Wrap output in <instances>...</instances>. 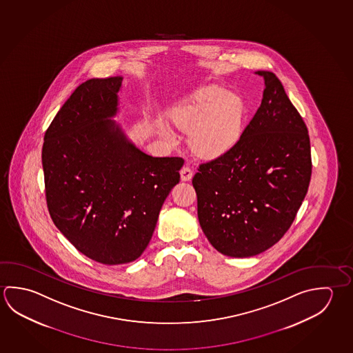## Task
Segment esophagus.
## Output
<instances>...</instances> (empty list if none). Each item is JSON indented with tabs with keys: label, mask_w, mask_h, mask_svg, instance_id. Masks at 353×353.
<instances>
[{
	"label": "esophagus",
	"mask_w": 353,
	"mask_h": 353,
	"mask_svg": "<svg viewBox=\"0 0 353 353\" xmlns=\"http://www.w3.org/2000/svg\"><path fill=\"white\" fill-rule=\"evenodd\" d=\"M181 179L182 181H191L192 177H193V172H192V170L190 168H183L181 170Z\"/></svg>",
	"instance_id": "esophagus-1"
}]
</instances>
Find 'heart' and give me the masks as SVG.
<instances>
[{
	"mask_svg": "<svg viewBox=\"0 0 353 353\" xmlns=\"http://www.w3.org/2000/svg\"><path fill=\"white\" fill-rule=\"evenodd\" d=\"M245 108L241 98L218 85L201 88L176 106L171 119L179 129L191 132L190 143L198 155L218 157L239 140ZM163 137L174 143L176 135L161 124Z\"/></svg>",
	"mask_w": 353,
	"mask_h": 353,
	"instance_id": "b5f03b06",
	"label": "heart"
}]
</instances>
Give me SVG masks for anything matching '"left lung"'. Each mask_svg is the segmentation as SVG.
Segmentation results:
<instances>
[{
    "instance_id": "left-lung-1",
    "label": "left lung",
    "mask_w": 353,
    "mask_h": 353,
    "mask_svg": "<svg viewBox=\"0 0 353 353\" xmlns=\"http://www.w3.org/2000/svg\"><path fill=\"white\" fill-rule=\"evenodd\" d=\"M259 109L228 152L202 163L192 179L198 221L219 253L249 258L265 252L290 228L307 193V128L272 72Z\"/></svg>"
}]
</instances>
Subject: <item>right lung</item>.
<instances>
[{
	"label": "right lung",
	"mask_w": 353,
	"mask_h": 353,
	"mask_svg": "<svg viewBox=\"0 0 353 353\" xmlns=\"http://www.w3.org/2000/svg\"><path fill=\"white\" fill-rule=\"evenodd\" d=\"M121 77L89 79L57 112L42 149L52 221L88 258L106 265L137 260L179 182L181 157H152L112 119Z\"/></svg>",
	"instance_id": "obj_1"
}]
</instances>
